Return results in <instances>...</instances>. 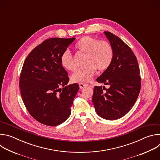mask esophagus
I'll return each instance as SVG.
<instances>
[{"instance_id":"obj_1","label":"esophagus","mask_w":160,"mask_h":160,"mask_svg":"<svg viewBox=\"0 0 160 160\" xmlns=\"http://www.w3.org/2000/svg\"><path fill=\"white\" fill-rule=\"evenodd\" d=\"M88 85V84L85 83H79V87H80V88H83L85 87H87Z\"/></svg>"}]
</instances>
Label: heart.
Wrapping results in <instances>:
<instances>
[{
    "instance_id": "1",
    "label": "heart",
    "mask_w": 160,
    "mask_h": 160,
    "mask_svg": "<svg viewBox=\"0 0 160 160\" xmlns=\"http://www.w3.org/2000/svg\"><path fill=\"white\" fill-rule=\"evenodd\" d=\"M75 48L82 52L87 54L85 64L86 66L80 68L71 77L74 82H90L99 70L107 69L113 59V50L111 45L106 41L98 40L91 37H83L75 44ZM62 67L68 71H74L76 65L71 52L64 51L60 58Z\"/></svg>"
}]
</instances>
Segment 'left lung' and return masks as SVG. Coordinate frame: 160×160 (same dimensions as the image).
I'll return each instance as SVG.
<instances>
[{
    "label": "left lung",
    "mask_w": 160,
    "mask_h": 160,
    "mask_svg": "<svg viewBox=\"0 0 160 160\" xmlns=\"http://www.w3.org/2000/svg\"><path fill=\"white\" fill-rule=\"evenodd\" d=\"M104 34L112 48L113 59L96 81L109 87L103 92L104 86H95L92 101L99 117L114 120L128 113L138 99L141 89L140 70L138 60L128 45L111 32H104Z\"/></svg>",
    "instance_id": "1"
}]
</instances>
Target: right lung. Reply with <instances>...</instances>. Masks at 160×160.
<instances>
[{
    "mask_svg": "<svg viewBox=\"0 0 160 160\" xmlns=\"http://www.w3.org/2000/svg\"><path fill=\"white\" fill-rule=\"evenodd\" d=\"M75 39L45 40L28 54L22 66L19 79L22 101L31 116L43 125H59L71 115L79 85H67L69 78L60 58Z\"/></svg>",
    "mask_w": 160,
    "mask_h": 160,
    "instance_id": "1",
    "label": "right lung"
}]
</instances>
